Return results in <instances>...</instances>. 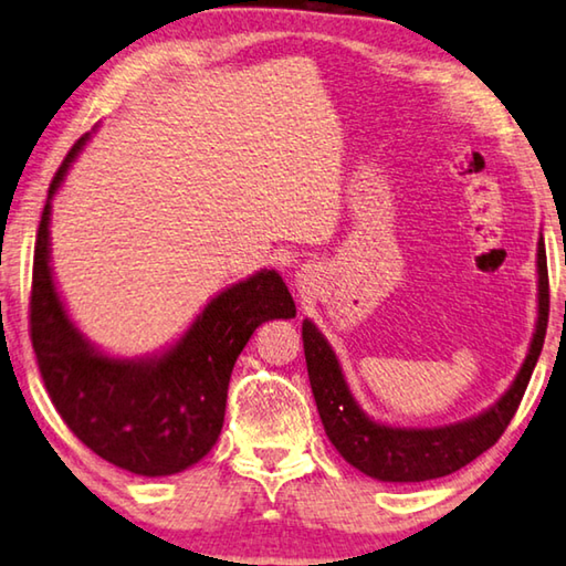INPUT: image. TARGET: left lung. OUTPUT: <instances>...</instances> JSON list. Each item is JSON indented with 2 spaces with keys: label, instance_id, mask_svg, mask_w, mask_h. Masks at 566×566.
Segmentation results:
<instances>
[{
  "label": "left lung",
  "instance_id": "1",
  "mask_svg": "<svg viewBox=\"0 0 566 566\" xmlns=\"http://www.w3.org/2000/svg\"><path fill=\"white\" fill-rule=\"evenodd\" d=\"M536 264H539V322H536L524 367L496 406L481 412L479 418L455 426L390 428L375 423L355 402L327 339L310 319L302 322L304 360H307L310 385L315 392L322 426L332 446L349 465L378 481L416 483L441 479L463 469L499 441L524 398L528 378L544 347L546 322H549V272H546L544 241H539Z\"/></svg>",
  "mask_w": 566,
  "mask_h": 566
}]
</instances>
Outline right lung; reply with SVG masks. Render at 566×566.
Returning a JSON list of instances; mask_svg holds the SVG:
<instances>
[{
	"label": "right lung",
	"instance_id": "obj_1",
	"mask_svg": "<svg viewBox=\"0 0 566 566\" xmlns=\"http://www.w3.org/2000/svg\"><path fill=\"white\" fill-rule=\"evenodd\" d=\"M80 138L52 178L32 264L30 337L50 400L90 451L138 476H170L201 461L221 433L229 378L266 319L294 317L282 276L264 269L221 292L178 343L154 360L95 353L70 322L50 272V199L83 150Z\"/></svg>",
	"mask_w": 566,
	"mask_h": 566
}]
</instances>
